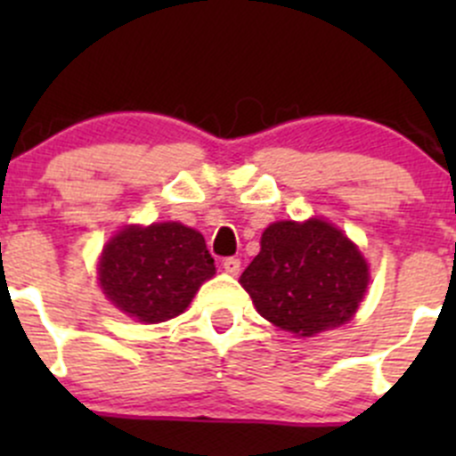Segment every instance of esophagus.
Instances as JSON below:
<instances>
[{
  "label": "esophagus",
  "mask_w": 456,
  "mask_h": 456,
  "mask_svg": "<svg viewBox=\"0 0 456 456\" xmlns=\"http://www.w3.org/2000/svg\"><path fill=\"white\" fill-rule=\"evenodd\" d=\"M223 269L227 271L229 275H238L240 273V260H238V257H224Z\"/></svg>",
  "instance_id": "1"
}]
</instances>
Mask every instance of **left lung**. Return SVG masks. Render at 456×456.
<instances>
[{
  "instance_id": "left-lung-1",
  "label": "left lung",
  "mask_w": 456,
  "mask_h": 456,
  "mask_svg": "<svg viewBox=\"0 0 456 456\" xmlns=\"http://www.w3.org/2000/svg\"><path fill=\"white\" fill-rule=\"evenodd\" d=\"M369 278V265L355 242L335 224L309 218L269 224L240 284L265 320L314 338L355 315Z\"/></svg>"
}]
</instances>
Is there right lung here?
<instances>
[{
    "instance_id": "right-lung-1",
    "label": "right lung",
    "mask_w": 456,
    "mask_h": 456,
    "mask_svg": "<svg viewBox=\"0 0 456 456\" xmlns=\"http://www.w3.org/2000/svg\"><path fill=\"white\" fill-rule=\"evenodd\" d=\"M216 273L205 238L181 223L127 224L99 257V284L117 309L142 324L181 315Z\"/></svg>"
}]
</instances>
